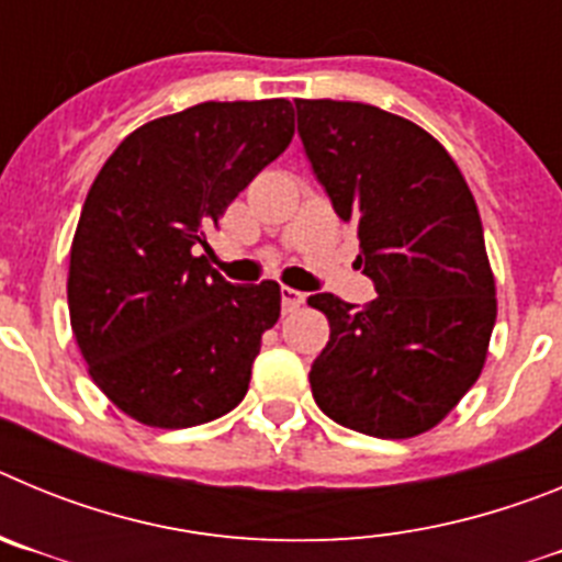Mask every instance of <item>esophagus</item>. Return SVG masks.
Instances as JSON below:
<instances>
[{"mask_svg": "<svg viewBox=\"0 0 562 562\" xmlns=\"http://www.w3.org/2000/svg\"><path fill=\"white\" fill-rule=\"evenodd\" d=\"M306 301L304 292H297V290H290V286H281V306H284V312H295L301 310Z\"/></svg>", "mask_w": 562, "mask_h": 562, "instance_id": "1", "label": "esophagus"}]
</instances>
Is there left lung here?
I'll use <instances>...</instances> for the list:
<instances>
[{
    "label": "left lung",
    "mask_w": 562,
    "mask_h": 562,
    "mask_svg": "<svg viewBox=\"0 0 562 562\" xmlns=\"http://www.w3.org/2000/svg\"><path fill=\"white\" fill-rule=\"evenodd\" d=\"M312 173L360 236L357 265L376 297L357 310L331 292L312 362L317 408L342 428L411 439L473 389L495 326V281L479 207L439 140L369 103L295 101Z\"/></svg>",
    "instance_id": "obj_1"
}]
</instances>
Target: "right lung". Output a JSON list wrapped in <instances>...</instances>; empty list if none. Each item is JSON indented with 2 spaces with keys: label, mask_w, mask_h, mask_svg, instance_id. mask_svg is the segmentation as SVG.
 <instances>
[{
  "label": "right lung",
  "mask_w": 562,
  "mask_h": 562,
  "mask_svg": "<svg viewBox=\"0 0 562 562\" xmlns=\"http://www.w3.org/2000/svg\"><path fill=\"white\" fill-rule=\"evenodd\" d=\"M292 134L284 98L196 103L128 134L89 188L69 324L92 382L132 419L193 428L245 400L281 286L231 284L202 247Z\"/></svg>",
  "instance_id": "right-lung-1"
}]
</instances>
